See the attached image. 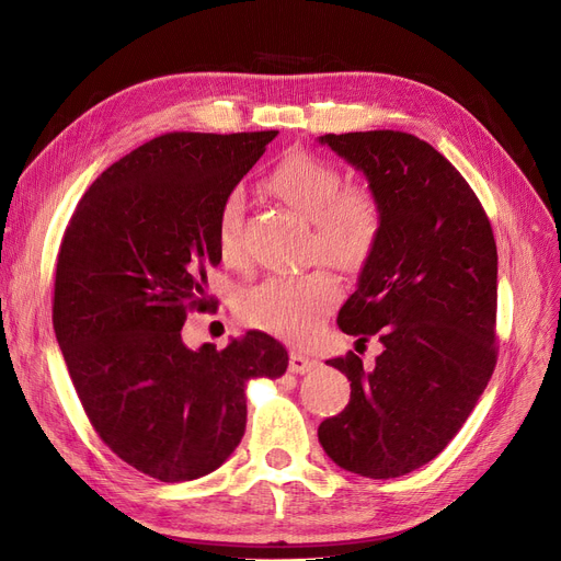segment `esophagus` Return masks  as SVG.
I'll use <instances>...</instances> for the list:
<instances>
[{"instance_id": "1", "label": "esophagus", "mask_w": 561, "mask_h": 561, "mask_svg": "<svg viewBox=\"0 0 561 561\" xmlns=\"http://www.w3.org/2000/svg\"><path fill=\"white\" fill-rule=\"evenodd\" d=\"M312 367H314V360L308 358L306 354H299V352L289 354V371H295V375H306V371H310Z\"/></svg>"}]
</instances>
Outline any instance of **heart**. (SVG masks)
<instances>
[{
  "instance_id": "b5f03b06",
  "label": "heart",
  "mask_w": 561,
  "mask_h": 561,
  "mask_svg": "<svg viewBox=\"0 0 561 561\" xmlns=\"http://www.w3.org/2000/svg\"><path fill=\"white\" fill-rule=\"evenodd\" d=\"M264 184L312 224V253L352 272L375 251L381 230L377 196L365 186L346 184L344 173L327 159L308 152L289 154L266 175ZM242 196L230 192L217 215V244L228 264L242 260ZM335 301V278L324 270H314L264 278L239 297V314L255 329L301 337Z\"/></svg>"
}]
</instances>
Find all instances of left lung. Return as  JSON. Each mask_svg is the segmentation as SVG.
Masks as SVG:
<instances>
[{
	"mask_svg": "<svg viewBox=\"0 0 561 561\" xmlns=\"http://www.w3.org/2000/svg\"><path fill=\"white\" fill-rule=\"evenodd\" d=\"M319 144L365 175L381 207L337 327L358 342L377 335L383 352L371 369L354 352L327 360L352 399L317 436L340 468L390 479L440 455L493 375L497 249L470 184L426 141L375 129Z\"/></svg>",
	"mask_w": 561,
	"mask_h": 561,
	"instance_id": "obj_1",
	"label": "left lung"
}]
</instances>
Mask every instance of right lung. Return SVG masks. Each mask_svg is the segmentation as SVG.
<instances>
[{"mask_svg":"<svg viewBox=\"0 0 561 561\" xmlns=\"http://www.w3.org/2000/svg\"><path fill=\"white\" fill-rule=\"evenodd\" d=\"M276 135L157 137L106 169L66 228L51 322L72 386L104 445L159 482L217 470L244 436L249 381L287 369L260 331L221 352L180 335L211 306L219 207Z\"/></svg>","mask_w":561,"mask_h":561,"instance_id":"obj_1","label":"right lung"}]
</instances>
